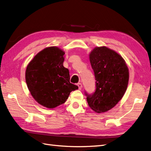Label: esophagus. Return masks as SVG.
I'll return each instance as SVG.
<instances>
[{
	"instance_id": "34e87169",
	"label": "esophagus",
	"mask_w": 151,
	"mask_h": 151,
	"mask_svg": "<svg viewBox=\"0 0 151 151\" xmlns=\"http://www.w3.org/2000/svg\"><path fill=\"white\" fill-rule=\"evenodd\" d=\"M77 86H78L79 89H81L82 88H83V85H82L81 83H78V84H77Z\"/></svg>"
}]
</instances>
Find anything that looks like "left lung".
<instances>
[{"label": "left lung", "instance_id": "1", "mask_svg": "<svg viewBox=\"0 0 151 151\" xmlns=\"http://www.w3.org/2000/svg\"><path fill=\"white\" fill-rule=\"evenodd\" d=\"M94 70L96 91L86 94L89 106L98 113L106 112L119 102L126 92L129 79L124 59L106 47H95L89 53Z\"/></svg>", "mask_w": 151, "mask_h": 151}]
</instances>
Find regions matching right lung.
Returning <instances> with one entry per match:
<instances>
[{
  "label": "right lung",
  "instance_id": "obj_1",
  "mask_svg": "<svg viewBox=\"0 0 151 151\" xmlns=\"http://www.w3.org/2000/svg\"><path fill=\"white\" fill-rule=\"evenodd\" d=\"M65 52L57 47L45 48L26 67L25 78L33 98L40 104L53 109L65 102L78 86L70 83L69 71L63 65Z\"/></svg>",
  "mask_w": 151,
  "mask_h": 151
}]
</instances>
